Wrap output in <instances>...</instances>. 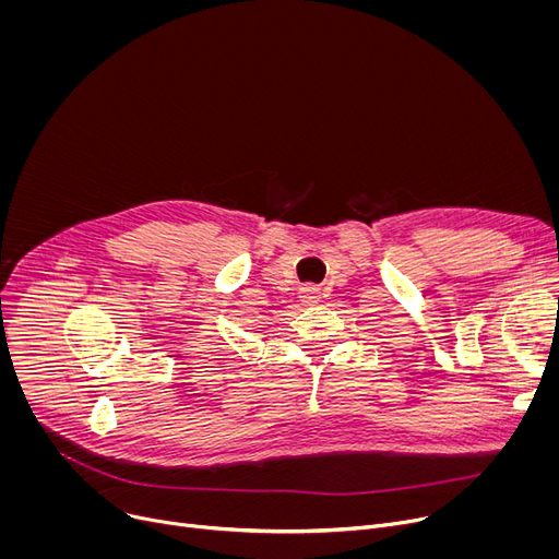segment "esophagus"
<instances>
[{
    "label": "esophagus",
    "mask_w": 559,
    "mask_h": 559,
    "mask_svg": "<svg viewBox=\"0 0 559 559\" xmlns=\"http://www.w3.org/2000/svg\"><path fill=\"white\" fill-rule=\"evenodd\" d=\"M298 298L302 305H316L318 300H321V289H318L316 285H302L298 292Z\"/></svg>",
    "instance_id": "esophagus-1"
}]
</instances>
